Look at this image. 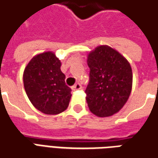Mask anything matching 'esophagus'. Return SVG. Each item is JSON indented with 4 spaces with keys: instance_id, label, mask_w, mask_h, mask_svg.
Masks as SVG:
<instances>
[{
    "instance_id": "esophagus-1",
    "label": "esophagus",
    "mask_w": 158,
    "mask_h": 158,
    "mask_svg": "<svg viewBox=\"0 0 158 158\" xmlns=\"http://www.w3.org/2000/svg\"><path fill=\"white\" fill-rule=\"evenodd\" d=\"M81 88H82V86H81V85H80V84H79V83H77L76 85H74L72 87V90H80Z\"/></svg>"
}]
</instances>
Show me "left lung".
I'll return each mask as SVG.
<instances>
[{
  "label": "left lung",
  "instance_id": "8db88e82",
  "mask_svg": "<svg viewBox=\"0 0 158 158\" xmlns=\"http://www.w3.org/2000/svg\"><path fill=\"white\" fill-rule=\"evenodd\" d=\"M90 82L85 90L89 110L98 117L119 112L132 91L133 72L127 60L108 45H100L87 57Z\"/></svg>",
  "mask_w": 158,
  "mask_h": 158
}]
</instances>
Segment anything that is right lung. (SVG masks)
Listing matches in <instances>:
<instances>
[{
    "label": "right lung",
    "mask_w": 158,
    "mask_h": 158,
    "mask_svg": "<svg viewBox=\"0 0 158 158\" xmlns=\"http://www.w3.org/2000/svg\"><path fill=\"white\" fill-rule=\"evenodd\" d=\"M61 62L51 51L35 56L25 67L23 81L25 92L33 106L46 114H58L67 110L71 88L60 70Z\"/></svg>",
    "instance_id": "add662e5"
}]
</instances>
